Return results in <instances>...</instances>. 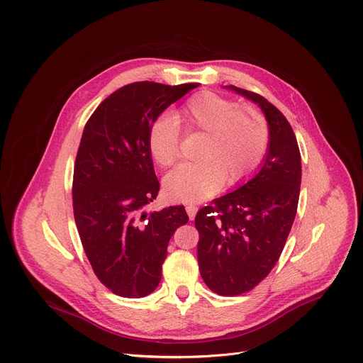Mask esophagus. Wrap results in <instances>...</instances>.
<instances>
[{
	"label": "esophagus",
	"mask_w": 363,
	"mask_h": 363,
	"mask_svg": "<svg viewBox=\"0 0 363 363\" xmlns=\"http://www.w3.org/2000/svg\"><path fill=\"white\" fill-rule=\"evenodd\" d=\"M197 208H199V207H197L196 204H186V206H185V211H186V213H188V218L191 219V220L196 218Z\"/></svg>",
	"instance_id": "obj_1"
}]
</instances>
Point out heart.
<instances>
[{
	"mask_svg": "<svg viewBox=\"0 0 363 363\" xmlns=\"http://www.w3.org/2000/svg\"><path fill=\"white\" fill-rule=\"evenodd\" d=\"M188 130L206 133L197 162L182 163L164 178V194L172 201L196 203L216 194L222 185L234 186L249 178L263 160L269 129L252 107H238L230 99L203 91L189 99L178 113ZM179 126L174 116L160 114L147 132V147L159 166L179 159Z\"/></svg>",
	"mask_w": 363,
	"mask_h": 363,
	"instance_id": "1",
	"label": "heart"
}]
</instances>
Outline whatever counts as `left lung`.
<instances>
[{
	"instance_id": "1",
	"label": "left lung",
	"mask_w": 363,
	"mask_h": 363,
	"mask_svg": "<svg viewBox=\"0 0 363 363\" xmlns=\"http://www.w3.org/2000/svg\"><path fill=\"white\" fill-rule=\"evenodd\" d=\"M225 88L257 104L269 129L257 174L196 216L203 281L213 293L238 296L268 277L282 253L297 212L301 159L293 128L274 104L256 92Z\"/></svg>"
}]
</instances>
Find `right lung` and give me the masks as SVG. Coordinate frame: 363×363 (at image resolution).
Here are the masks:
<instances>
[{
  "instance_id": "add662e5",
  "label": "right lung",
  "mask_w": 363,
  "mask_h": 363,
  "mask_svg": "<svg viewBox=\"0 0 363 363\" xmlns=\"http://www.w3.org/2000/svg\"><path fill=\"white\" fill-rule=\"evenodd\" d=\"M197 84L133 82L95 108L73 170V215L94 274L118 296L156 290L167 244L188 222L184 206L145 213L160 184L147 147L151 122Z\"/></svg>"
}]
</instances>
